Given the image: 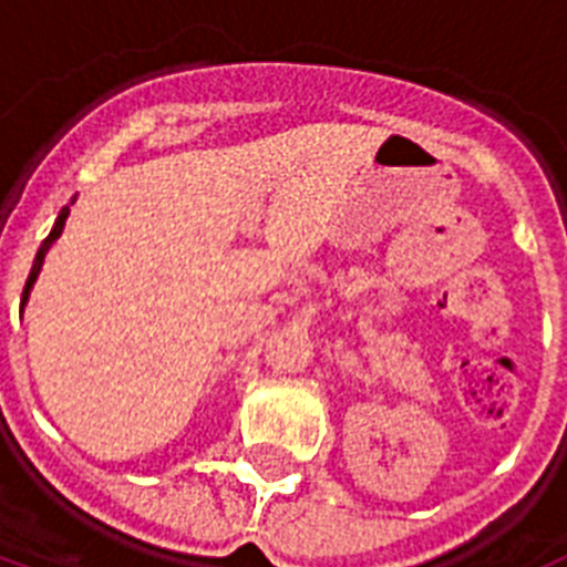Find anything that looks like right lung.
<instances>
[{"label": "right lung", "mask_w": 567, "mask_h": 567, "mask_svg": "<svg viewBox=\"0 0 567 567\" xmlns=\"http://www.w3.org/2000/svg\"><path fill=\"white\" fill-rule=\"evenodd\" d=\"M68 215H70V207H64L62 213H59V218H56V224H53V229H50V235H48V238L42 240V247H39V252H37V260H33V269H30V275H28V284H24L22 303H24V300H28V295H30V287H33V280H37L39 269H42V264H44V255H48L50 244H53V240H56L59 235H62V229H64V221H68Z\"/></svg>", "instance_id": "right-lung-1"}]
</instances>
